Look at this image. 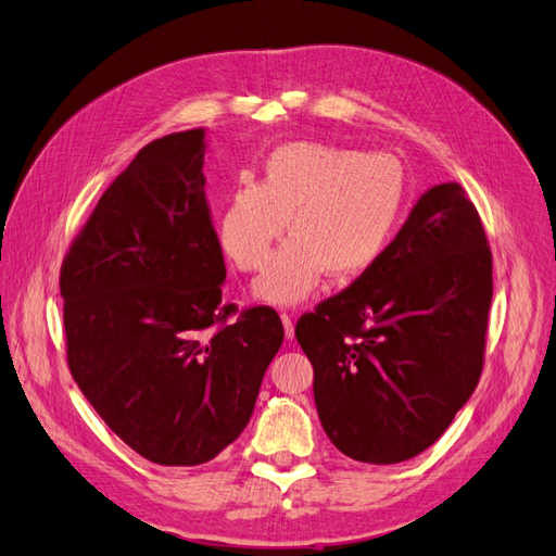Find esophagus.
<instances>
[{
  "label": "esophagus",
  "instance_id": "obj_1",
  "mask_svg": "<svg viewBox=\"0 0 556 556\" xmlns=\"http://www.w3.org/2000/svg\"><path fill=\"white\" fill-rule=\"evenodd\" d=\"M280 319H282V327H285V339L292 341L294 339V319H292V315L282 313Z\"/></svg>",
  "mask_w": 556,
  "mask_h": 556
}]
</instances>
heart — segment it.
I'll return each mask as SVG.
<instances>
[{
  "label": "heart",
  "mask_w": 556,
  "mask_h": 556,
  "mask_svg": "<svg viewBox=\"0 0 556 556\" xmlns=\"http://www.w3.org/2000/svg\"><path fill=\"white\" fill-rule=\"evenodd\" d=\"M406 204V172L390 153L294 141L264 160L257 182L231 190L217 217L227 260L255 274L285 231L292 239L268 262L255 292L268 304H296L319 278H355L390 245Z\"/></svg>",
  "instance_id": "1"
}]
</instances>
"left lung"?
<instances>
[{"instance_id": "obj_1", "label": "left lung", "mask_w": 556, "mask_h": 556, "mask_svg": "<svg viewBox=\"0 0 556 556\" xmlns=\"http://www.w3.org/2000/svg\"><path fill=\"white\" fill-rule=\"evenodd\" d=\"M492 306V250L459 182L419 197L382 257L299 317L329 441L399 464L441 439L478 387Z\"/></svg>"}]
</instances>
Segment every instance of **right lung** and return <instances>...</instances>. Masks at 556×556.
<instances>
[{"mask_svg": "<svg viewBox=\"0 0 556 556\" xmlns=\"http://www.w3.org/2000/svg\"><path fill=\"white\" fill-rule=\"evenodd\" d=\"M206 148L204 127L143 146L60 268L76 384L117 439L160 466L211 462L239 439L285 336L274 308L223 304Z\"/></svg>", "mask_w": 556, "mask_h": 556, "instance_id": "obj_1", "label": "right lung"}]
</instances>
